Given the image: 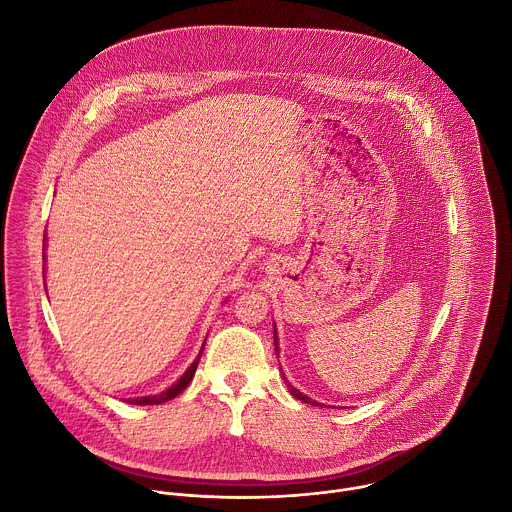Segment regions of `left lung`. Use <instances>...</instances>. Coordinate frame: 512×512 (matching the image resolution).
Returning a JSON list of instances; mask_svg holds the SVG:
<instances>
[{
    "mask_svg": "<svg viewBox=\"0 0 512 512\" xmlns=\"http://www.w3.org/2000/svg\"><path fill=\"white\" fill-rule=\"evenodd\" d=\"M276 328V326H274ZM274 345H276V355L280 353V343H278V334H276V330H274ZM284 381H286V385H288V389H290V393L296 397V399H300V401H304V403H310V405H320L318 401H314V399H310L308 395H304L302 391H298L292 383H288V379L284 377Z\"/></svg>",
    "mask_w": 512,
    "mask_h": 512,
    "instance_id": "1",
    "label": "left lung"
}]
</instances>
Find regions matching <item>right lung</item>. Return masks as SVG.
<instances>
[{
  "mask_svg": "<svg viewBox=\"0 0 512 512\" xmlns=\"http://www.w3.org/2000/svg\"><path fill=\"white\" fill-rule=\"evenodd\" d=\"M43 244H45V238H43ZM43 260H45V256H43ZM202 349H204V345L200 347V351H198V355H196V359L190 363V367L172 383L169 389H165V391H161V393H157V395H147V397H135V399H127V403H133V405H159V403H165V401H169V399H174L176 395H180L186 387H188V383L192 381V377H194V371H196V365H198V361H200V355H202Z\"/></svg>",
  "mask_w": 512,
  "mask_h": 512,
  "instance_id": "obj_1",
  "label": "right lung"
}]
</instances>
